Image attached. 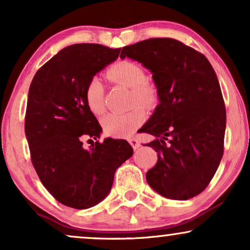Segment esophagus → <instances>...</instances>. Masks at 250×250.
<instances>
[{
	"instance_id": "obj_1",
	"label": "esophagus",
	"mask_w": 250,
	"mask_h": 250,
	"mask_svg": "<svg viewBox=\"0 0 250 250\" xmlns=\"http://www.w3.org/2000/svg\"><path fill=\"white\" fill-rule=\"evenodd\" d=\"M128 142H129V145L133 146V149H134V150L140 148V142L138 141V139H135V138L128 139Z\"/></svg>"
}]
</instances>
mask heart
<instances>
[{"label": "heart", "instance_id": "heart-1", "mask_svg": "<svg viewBox=\"0 0 250 250\" xmlns=\"http://www.w3.org/2000/svg\"><path fill=\"white\" fill-rule=\"evenodd\" d=\"M107 77L115 83L131 88V104L151 107L158 99V91L155 84L146 81L145 70L140 64L129 60H121L112 64L107 71ZM104 85L98 78H92L84 91L85 104L94 115L104 112ZM146 111L135 105L124 114H108L102 119V127L107 135L112 138H128L146 121Z\"/></svg>", "mask_w": 250, "mask_h": 250}]
</instances>
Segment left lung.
Here are the masks:
<instances>
[{"mask_svg": "<svg viewBox=\"0 0 250 250\" xmlns=\"http://www.w3.org/2000/svg\"><path fill=\"white\" fill-rule=\"evenodd\" d=\"M152 73L159 104L141 131L156 139L157 164L146 172L156 192L188 200L213 179L224 150L227 111L207 58L174 39H149L122 49ZM167 142L166 143V141Z\"/></svg>", "mask_w": 250, "mask_h": 250, "instance_id": "1", "label": "left lung"}]
</instances>
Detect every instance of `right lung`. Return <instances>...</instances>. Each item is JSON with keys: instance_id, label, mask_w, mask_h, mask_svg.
<instances>
[{"instance_id": "obj_1", "label": "right lung", "mask_w": 250, "mask_h": 250, "mask_svg": "<svg viewBox=\"0 0 250 250\" xmlns=\"http://www.w3.org/2000/svg\"><path fill=\"white\" fill-rule=\"evenodd\" d=\"M119 52L100 44H74L43 64L30 84L25 117L30 158L41 182L64 206L86 209L104 200L116 169L133 155L125 140L108 138L90 149L82 142L102 132L85 104V87Z\"/></svg>"}]
</instances>
